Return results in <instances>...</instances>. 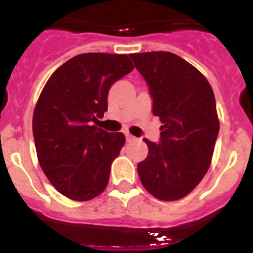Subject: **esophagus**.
I'll use <instances>...</instances> for the list:
<instances>
[{"instance_id":"obj_1","label":"esophagus","mask_w":253,"mask_h":253,"mask_svg":"<svg viewBox=\"0 0 253 253\" xmlns=\"http://www.w3.org/2000/svg\"><path fill=\"white\" fill-rule=\"evenodd\" d=\"M125 138H126V142H134V140L137 139V138L133 137V135H131V134H129V133L125 134Z\"/></svg>"}]
</instances>
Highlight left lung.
<instances>
[{
  "mask_svg": "<svg viewBox=\"0 0 253 253\" xmlns=\"http://www.w3.org/2000/svg\"><path fill=\"white\" fill-rule=\"evenodd\" d=\"M146 80L152 113L162 123L160 142L144 138L148 156L138 163L144 189L172 202L191 193L207 173L219 133L214 92L194 66L169 51L130 54Z\"/></svg>",
  "mask_w": 253,
  "mask_h": 253,
  "instance_id": "obj_1",
  "label": "left lung"
}]
</instances>
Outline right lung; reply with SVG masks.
Listing matches in <instances>:
<instances>
[{"instance_id":"add662e5","label":"right lung","mask_w":253,"mask_h":253,"mask_svg":"<svg viewBox=\"0 0 253 253\" xmlns=\"http://www.w3.org/2000/svg\"><path fill=\"white\" fill-rule=\"evenodd\" d=\"M133 68L125 54L84 53L62 64L44 86L33 134L40 167L62 195L87 202L106 187L125 137L92 122L107 111L111 84Z\"/></svg>"}]
</instances>
